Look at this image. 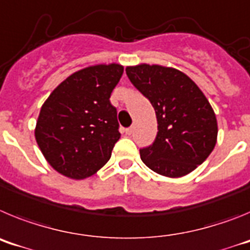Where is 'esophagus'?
<instances>
[{
	"label": "esophagus",
	"instance_id": "esophagus-1",
	"mask_svg": "<svg viewBox=\"0 0 250 250\" xmlns=\"http://www.w3.org/2000/svg\"><path fill=\"white\" fill-rule=\"evenodd\" d=\"M132 131H134V127H132V126H130V127H127V129H125V132H126V135H131Z\"/></svg>",
	"mask_w": 250,
	"mask_h": 250
}]
</instances>
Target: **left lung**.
Returning a JSON list of instances; mask_svg holds the SVG:
<instances>
[{"instance_id":"8db88e82","label":"left lung","mask_w":250,"mask_h":250,"mask_svg":"<svg viewBox=\"0 0 250 250\" xmlns=\"http://www.w3.org/2000/svg\"><path fill=\"white\" fill-rule=\"evenodd\" d=\"M136 89L155 110L158 134L140 149L147 167L169 178L191 173L216 144L218 124L210 104L196 83L173 67L141 63L126 67Z\"/></svg>"}]
</instances>
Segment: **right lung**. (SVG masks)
I'll return each instance as SVG.
<instances>
[{
  "instance_id": "obj_1",
  "label": "right lung",
  "mask_w": 250,
  "mask_h": 250,
  "mask_svg": "<svg viewBox=\"0 0 250 250\" xmlns=\"http://www.w3.org/2000/svg\"><path fill=\"white\" fill-rule=\"evenodd\" d=\"M123 72L119 63L89 66L70 75L43 103L35 138L60 174L80 180L109 161L120 139L110 96Z\"/></svg>"
}]
</instances>
